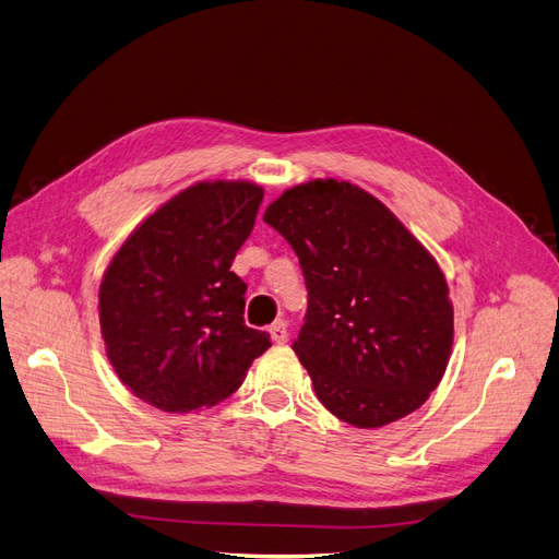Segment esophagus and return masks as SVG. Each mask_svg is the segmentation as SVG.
I'll return each instance as SVG.
<instances>
[{
	"mask_svg": "<svg viewBox=\"0 0 559 559\" xmlns=\"http://www.w3.org/2000/svg\"><path fill=\"white\" fill-rule=\"evenodd\" d=\"M269 336H272V341L278 343V345L287 343V336H290V334H287V324L283 320L274 322L272 326H269Z\"/></svg>",
	"mask_w": 559,
	"mask_h": 559,
	"instance_id": "1",
	"label": "esophagus"
}]
</instances>
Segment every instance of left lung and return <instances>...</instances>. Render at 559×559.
<instances>
[{"instance_id":"left-lung-1","label":"left lung","mask_w":559,"mask_h":559,"mask_svg":"<svg viewBox=\"0 0 559 559\" xmlns=\"http://www.w3.org/2000/svg\"><path fill=\"white\" fill-rule=\"evenodd\" d=\"M264 223L301 262L308 311L293 349L320 403L357 428L419 409L453 345L449 285L426 246L376 195L336 179L283 191Z\"/></svg>"}]
</instances>
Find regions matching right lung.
I'll list each match as a JSON object with an SVG mask.
<instances>
[{"mask_svg":"<svg viewBox=\"0 0 559 559\" xmlns=\"http://www.w3.org/2000/svg\"><path fill=\"white\" fill-rule=\"evenodd\" d=\"M262 195L253 181H198L117 248L98 287L100 336L140 401L177 415L212 407L272 345L243 324L246 283L230 272Z\"/></svg>","mask_w":559,"mask_h":559,"instance_id":"add662e5","label":"right lung"}]
</instances>
